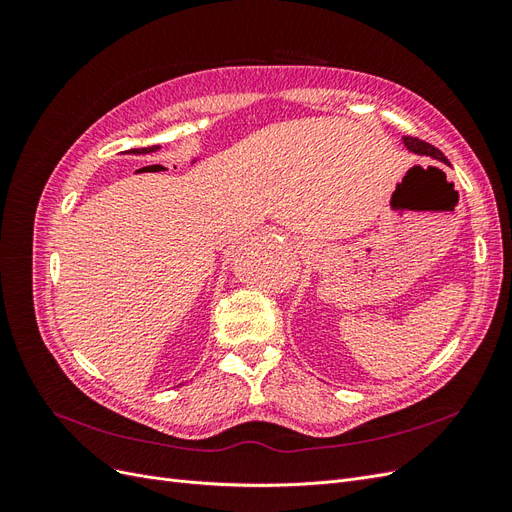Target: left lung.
I'll use <instances>...</instances> for the list:
<instances>
[{"label":"left lung","instance_id":"left-lung-1","mask_svg":"<svg viewBox=\"0 0 512 512\" xmlns=\"http://www.w3.org/2000/svg\"><path fill=\"white\" fill-rule=\"evenodd\" d=\"M404 145L408 147V151L418 153V156H429V158H436V160L446 162L444 153L438 147H433V145H429L425 141H418V138H414V136H404Z\"/></svg>","mask_w":512,"mask_h":512}]
</instances>
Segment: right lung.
<instances>
[{
	"label": "right lung",
	"mask_w": 512,
	"mask_h": 512,
	"mask_svg": "<svg viewBox=\"0 0 512 512\" xmlns=\"http://www.w3.org/2000/svg\"><path fill=\"white\" fill-rule=\"evenodd\" d=\"M158 149H160V145H151V147H143V149H130L128 153H134V156H145V153H153ZM123 153H126V151H123Z\"/></svg>",
	"instance_id": "obj_1"
}]
</instances>
